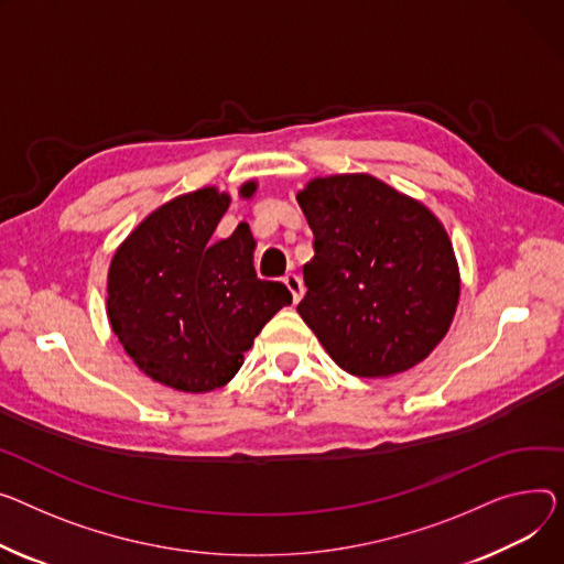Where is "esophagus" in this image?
<instances>
[{
  "label": "esophagus",
  "mask_w": 564,
  "mask_h": 564,
  "mask_svg": "<svg viewBox=\"0 0 564 564\" xmlns=\"http://www.w3.org/2000/svg\"><path fill=\"white\" fill-rule=\"evenodd\" d=\"M285 285H288V290L292 292V299H294V302L299 304V302H302V296H304V281L302 279H299L296 274H285Z\"/></svg>",
  "instance_id": "34e87169"
}]
</instances>
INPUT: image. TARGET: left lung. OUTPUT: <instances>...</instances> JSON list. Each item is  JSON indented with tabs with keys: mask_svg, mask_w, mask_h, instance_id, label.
Instances as JSON below:
<instances>
[{
	"mask_svg": "<svg viewBox=\"0 0 564 564\" xmlns=\"http://www.w3.org/2000/svg\"><path fill=\"white\" fill-rule=\"evenodd\" d=\"M296 202L315 236L296 313L328 356L362 379L422 362L452 326L460 296L440 219L369 174L313 178Z\"/></svg>",
	"mask_w": 564,
	"mask_h": 564,
	"instance_id": "8db88e82",
	"label": "left lung"
}]
</instances>
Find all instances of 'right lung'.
Segmentation results:
<instances>
[{
  "label": "right lung",
  "mask_w": 564,
  "mask_h": 564,
  "mask_svg": "<svg viewBox=\"0 0 564 564\" xmlns=\"http://www.w3.org/2000/svg\"><path fill=\"white\" fill-rule=\"evenodd\" d=\"M256 183L240 187L251 197ZM231 197L215 187L181 195L118 247L108 270V319L124 351L154 381L181 392L227 386L290 290L253 270L249 224L213 234Z\"/></svg>",
  "instance_id": "obj_1"
}]
</instances>
